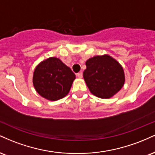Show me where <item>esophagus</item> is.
<instances>
[{
  "mask_svg": "<svg viewBox=\"0 0 155 155\" xmlns=\"http://www.w3.org/2000/svg\"><path fill=\"white\" fill-rule=\"evenodd\" d=\"M77 76L79 78V79H81L83 77V74L82 72H79L77 74Z\"/></svg>",
  "mask_w": 155,
  "mask_h": 155,
  "instance_id": "34e87169",
  "label": "esophagus"
}]
</instances>
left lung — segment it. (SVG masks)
<instances>
[{
    "mask_svg": "<svg viewBox=\"0 0 155 155\" xmlns=\"http://www.w3.org/2000/svg\"><path fill=\"white\" fill-rule=\"evenodd\" d=\"M83 73L90 91L101 98H110L123 87L124 74L120 64L108 55L95 56L86 62Z\"/></svg>",
    "mask_w": 155,
    "mask_h": 155,
    "instance_id": "8db88e82",
    "label": "left lung"
}]
</instances>
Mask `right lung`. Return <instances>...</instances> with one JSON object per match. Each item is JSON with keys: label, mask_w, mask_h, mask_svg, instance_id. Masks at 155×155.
<instances>
[{"label": "right lung", "mask_w": 155, "mask_h": 155, "mask_svg": "<svg viewBox=\"0 0 155 155\" xmlns=\"http://www.w3.org/2000/svg\"><path fill=\"white\" fill-rule=\"evenodd\" d=\"M75 78L71 69L60 59L49 58L35 68L33 86L44 98L58 101L68 93Z\"/></svg>", "instance_id": "right-lung-1"}]
</instances>
